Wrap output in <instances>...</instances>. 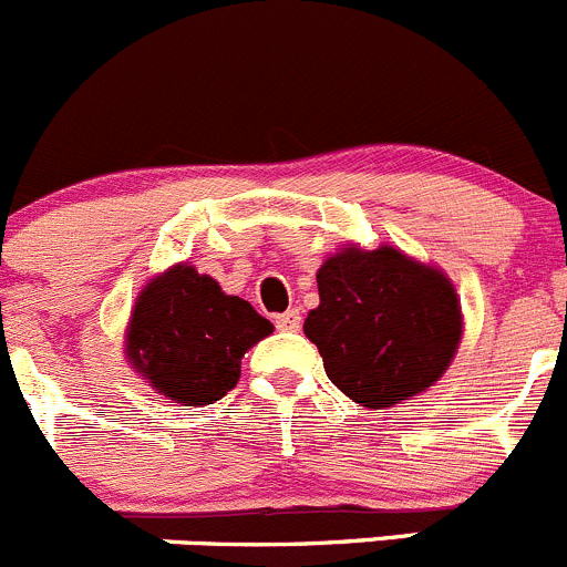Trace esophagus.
I'll use <instances>...</instances> for the list:
<instances>
[{
    "label": "esophagus",
    "mask_w": 567,
    "mask_h": 567,
    "mask_svg": "<svg viewBox=\"0 0 567 567\" xmlns=\"http://www.w3.org/2000/svg\"><path fill=\"white\" fill-rule=\"evenodd\" d=\"M300 322H302V317H300V311H297V308H289V311L278 313V317H276V324L281 330H297V328H300Z\"/></svg>",
    "instance_id": "1"
}]
</instances>
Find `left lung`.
<instances>
[{"instance_id": "obj_1", "label": "left lung", "mask_w": 567, "mask_h": 567, "mask_svg": "<svg viewBox=\"0 0 567 567\" xmlns=\"http://www.w3.org/2000/svg\"><path fill=\"white\" fill-rule=\"evenodd\" d=\"M319 306L306 317L330 383L369 411L424 394L463 339L455 284L394 245L350 243L317 270Z\"/></svg>"}]
</instances>
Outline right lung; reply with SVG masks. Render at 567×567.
<instances>
[{
    "label": "right lung",
    "instance_id": "right-lung-1",
    "mask_svg": "<svg viewBox=\"0 0 567 567\" xmlns=\"http://www.w3.org/2000/svg\"><path fill=\"white\" fill-rule=\"evenodd\" d=\"M270 333L272 322L248 300L178 261L140 289L123 352L156 394L200 408L239 383L245 352Z\"/></svg>",
    "mask_w": 567,
    "mask_h": 567
}]
</instances>
